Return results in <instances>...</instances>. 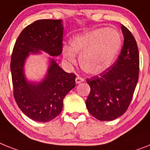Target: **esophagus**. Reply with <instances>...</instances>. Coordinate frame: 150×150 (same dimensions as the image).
I'll list each match as a JSON object with an SVG mask.
<instances>
[{
    "instance_id": "1",
    "label": "esophagus",
    "mask_w": 150,
    "mask_h": 150,
    "mask_svg": "<svg viewBox=\"0 0 150 150\" xmlns=\"http://www.w3.org/2000/svg\"><path fill=\"white\" fill-rule=\"evenodd\" d=\"M76 84H79V83H82V82H83L84 81V80L83 79V78L82 77H80V76H76Z\"/></svg>"
}]
</instances>
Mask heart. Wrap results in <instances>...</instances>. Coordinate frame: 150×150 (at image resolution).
Listing matches in <instances>:
<instances>
[{
    "label": "heart",
    "instance_id": "heart-1",
    "mask_svg": "<svg viewBox=\"0 0 150 150\" xmlns=\"http://www.w3.org/2000/svg\"><path fill=\"white\" fill-rule=\"evenodd\" d=\"M121 46L122 38L117 30L99 28L73 37L70 47L64 46L62 53L70 64L76 61L75 54H80L82 69L87 74L96 75L114 64Z\"/></svg>",
    "mask_w": 150,
    "mask_h": 150
}]
</instances>
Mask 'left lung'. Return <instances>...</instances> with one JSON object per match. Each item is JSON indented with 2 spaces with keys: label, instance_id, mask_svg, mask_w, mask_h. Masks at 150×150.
Wrapping results in <instances>:
<instances>
[{
  "label": "left lung",
  "instance_id": "obj_1",
  "mask_svg": "<svg viewBox=\"0 0 150 150\" xmlns=\"http://www.w3.org/2000/svg\"><path fill=\"white\" fill-rule=\"evenodd\" d=\"M125 41L117 61L98 76L87 79L86 101L89 113L99 121H112L125 114L132 100L139 76V51L129 29L121 25Z\"/></svg>",
  "mask_w": 150,
  "mask_h": 150
}]
</instances>
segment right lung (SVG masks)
Returning a JSON list of instances; mask_svg holds the SVG:
<instances>
[{
  "label": "right lung",
  "mask_w": 150,
  "mask_h": 150,
  "mask_svg": "<svg viewBox=\"0 0 150 150\" xmlns=\"http://www.w3.org/2000/svg\"><path fill=\"white\" fill-rule=\"evenodd\" d=\"M61 20H39L27 25L17 38L11 56L14 98L23 113L32 120L48 122L61 113L63 100L75 87L74 74L65 72L49 57V67L41 82L28 81L24 65L29 54L45 52L56 57L62 53Z\"/></svg>",
  "instance_id": "right-lung-1"
}]
</instances>
